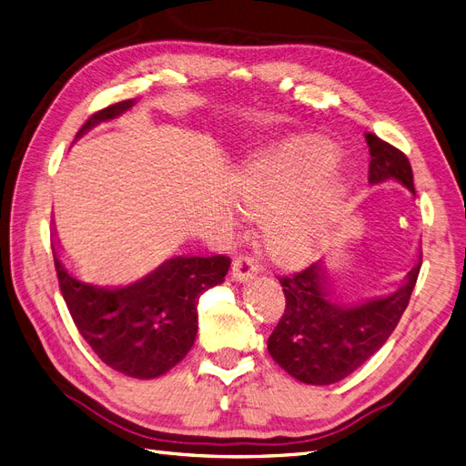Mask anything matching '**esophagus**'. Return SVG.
<instances>
[{"label": "esophagus", "mask_w": 466, "mask_h": 466, "mask_svg": "<svg viewBox=\"0 0 466 466\" xmlns=\"http://www.w3.org/2000/svg\"><path fill=\"white\" fill-rule=\"evenodd\" d=\"M258 272V264L253 257L248 255H238L233 260V279L238 282H248L253 280Z\"/></svg>", "instance_id": "34e87169"}]
</instances>
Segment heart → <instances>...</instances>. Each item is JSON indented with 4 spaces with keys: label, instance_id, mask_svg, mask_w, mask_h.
<instances>
[{
    "label": "heart",
    "instance_id": "heart-1",
    "mask_svg": "<svg viewBox=\"0 0 466 466\" xmlns=\"http://www.w3.org/2000/svg\"><path fill=\"white\" fill-rule=\"evenodd\" d=\"M339 148L321 135H290L260 147L231 174V192L262 219V245L280 264L311 258L343 206Z\"/></svg>",
    "mask_w": 466,
    "mask_h": 466
}]
</instances>
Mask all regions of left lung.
Instances as JSON below:
<instances>
[{
    "mask_svg": "<svg viewBox=\"0 0 466 466\" xmlns=\"http://www.w3.org/2000/svg\"><path fill=\"white\" fill-rule=\"evenodd\" d=\"M370 153L369 182H400L411 194L413 174L408 157L379 137L364 135ZM421 268V255L394 294L345 306L333 299L323 262L280 276L286 308L268 337V353L296 380L335 384L355 372L379 350L406 311Z\"/></svg>",
    "mask_w": 466,
    "mask_h": 466,
    "instance_id": "left-lung-1",
    "label": "left lung"
}]
</instances>
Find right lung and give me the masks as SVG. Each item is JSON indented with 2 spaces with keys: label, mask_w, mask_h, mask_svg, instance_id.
Segmentation results:
<instances>
[{
  "label": "right lung",
  "mask_w": 466,
  "mask_h": 466,
  "mask_svg": "<svg viewBox=\"0 0 466 466\" xmlns=\"http://www.w3.org/2000/svg\"><path fill=\"white\" fill-rule=\"evenodd\" d=\"M133 104L94 113L78 137ZM53 250L62 298L86 343L107 367L141 380L168 372L187 355L198 333V299L223 282L231 264L223 255L174 257L129 286L102 288L74 279Z\"/></svg>",
  "instance_id": "obj_1"
}]
</instances>
